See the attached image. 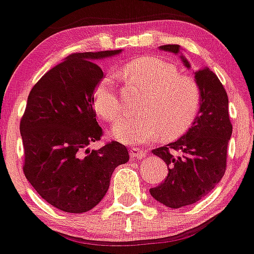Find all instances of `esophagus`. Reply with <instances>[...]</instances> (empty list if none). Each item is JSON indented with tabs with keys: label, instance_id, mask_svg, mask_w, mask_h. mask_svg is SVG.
<instances>
[{
	"label": "esophagus",
	"instance_id": "obj_1",
	"mask_svg": "<svg viewBox=\"0 0 254 254\" xmlns=\"http://www.w3.org/2000/svg\"><path fill=\"white\" fill-rule=\"evenodd\" d=\"M146 154H147V151H144V149L136 148V147H132V148L129 149V156L133 157V158L142 159L143 157H146Z\"/></svg>",
	"mask_w": 254,
	"mask_h": 254
}]
</instances>
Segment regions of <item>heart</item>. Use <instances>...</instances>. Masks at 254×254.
Returning <instances> with one entry per match:
<instances>
[{"label":"heart","instance_id":"obj_1","mask_svg":"<svg viewBox=\"0 0 254 254\" xmlns=\"http://www.w3.org/2000/svg\"><path fill=\"white\" fill-rule=\"evenodd\" d=\"M125 74L148 91L139 106L142 115L123 116L111 133L129 146H143L158 136L172 139L187 132L199 108V88L190 77L180 76L172 64L158 57L143 56L126 64ZM93 105L105 120L112 121L122 110L113 74H106L93 91Z\"/></svg>","mask_w":254,"mask_h":254}]
</instances>
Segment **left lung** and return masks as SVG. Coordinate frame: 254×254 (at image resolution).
Instances as JSON below:
<instances>
[{
	"instance_id": "left-lung-1",
	"label": "left lung",
	"mask_w": 254,
	"mask_h": 254,
	"mask_svg": "<svg viewBox=\"0 0 254 254\" xmlns=\"http://www.w3.org/2000/svg\"><path fill=\"white\" fill-rule=\"evenodd\" d=\"M158 48L180 55L183 64L190 68L181 46L166 45ZM193 74L201 101L190 128L176 142L152 151L166 162L168 176L165 182L151 188L149 193L157 202L170 208H181L202 199L226 172L227 147L232 136L228 96L208 67H202Z\"/></svg>"
}]
</instances>
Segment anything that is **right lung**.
Masks as SVG:
<instances>
[{
	"mask_svg": "<svg viewBox=\"0 0 254 254\" xmlns=\"http://www.w3.org/2000/svg\"><path fill=\"white\" fill-rule=\"evenodd\" d=\"M122 50L74 53L51 68L33 86L21 120L23 172L51 206L83 213L107 193L115 168L129 159L127 148L100 141L102 128L93 111V91L103 78L98 61Z\"/></svg>",
	"mask_w": 254,
	"mask_h": 254,
	"instance_id": "add662e5",
	"label": "right lung"
}]
</instances>
